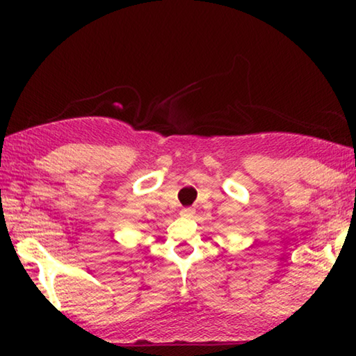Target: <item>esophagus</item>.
Segmentation results:
<instances>
[{
	"label": "esophagus",
	"instance_id": "34e87169",
	"mask_svg": "<svg viewBox=\"0 0 356 356\" xmlns=\"http://www.w3.org/2000/svg\"><path fill=\"white\" fill-rule=\"evenodd\" d=\"M180 215L185 216V218H191V216L195 215V209H191V207H185V209L180 210Z\"/></svg>",
	"mask_w": 356,
	"mask_h": 356
}]
</instances>
